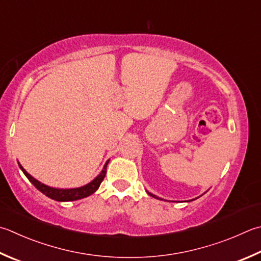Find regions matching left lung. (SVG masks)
Returning <instances> with one entry per match:
<instances>
[{
  "label": "left lung",
  "instance_id": "obj_1",
  "mask_svg": "<svg viewBox=\"0 0 261 261\" xmlns=\"http://www.w3.org/2000/svg\"><path fill=\"white\" fill-rule=\"evenodd\" d=\"M146 193H147V194H149V195H151V196H153V198H155V199H160V198H158V196H156V195H154V194H152V193H150V192H147V191H146ZM160 200H164V199H160Z\"/></svg>",
  "mask_w": 261,
  "mask_h": 261
}]
</instances>
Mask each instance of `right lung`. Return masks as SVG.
Instances as JSON below:
<instances>
[{
    "instance_id": "add662e5",
    "label": "right lung",
    "mask_w": 261,
    "mask_h": 261,
    "mask_svg": "<svg viewBox=\"0 0 261 261\" xmlns=\"http://www.w3.org/2000/svg\"><path fill=\"white\" fill-rule=\"evenodd\" d=\"M108 164H109V160L106 162V165H105V167H103V169L101 170L99 176H96L95 178L91 181V183H88L84 186H81V188H76V189H56V188H51V186L43 184V183H41V181H38L37 179L34 178V177L29 175L27 171L22 168V166L18 162V165H19V167H20V169L22 170L24 176L27 177L29 181H31V183L35 186L38 191H41L43 194H45L50 199L56 200V201H61V202H63V201L80 200V199L86 198V196L94 193V192L100 188V184L102 183L103 178L106 177Z\"/></svg>"
}]
</instances>
